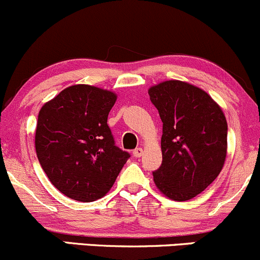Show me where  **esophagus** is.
I'll list each match as a JSON object with an SVG mask.
<instances>
[{"mask_svg":"<svg viewBox=\"0 0 260 260\" xmlns=\"http://www.w3.org/2000/svg\"><path fill=\"white\" fill-rule=\"evenodd\" d=\"M133 155L135 156V157H141V155H142L141 147H136V149L133 151Z\"/></svg>","mask_w":260,"mask_h":260,"instance_id":"esophagus-1","label":"esophagus"}]
</instances>
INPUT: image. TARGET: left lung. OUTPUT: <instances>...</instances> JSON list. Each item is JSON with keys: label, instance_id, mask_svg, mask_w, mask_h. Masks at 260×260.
Wrapping results in <instances>:
<instances>
[{"label": "left lung", "instance_id": "8db88e82", "mask_svg": "<svg viewBox=\"0 0 260 260\" xmlns=\"http://www.w3.org/2000/svg\"><path fill=\"white\" fill-rule=\"evenodd\" d=\"M162 121V164L152 172L171 200H191L219 175L227 155V120L206 91L180 80L149 89Z\"/></svg>", "mask_w": 260, "mask_h": 260}]
</instances>
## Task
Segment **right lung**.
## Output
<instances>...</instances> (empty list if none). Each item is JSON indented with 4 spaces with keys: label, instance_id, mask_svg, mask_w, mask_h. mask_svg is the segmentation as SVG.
Returning a JSON list of instances; mask_svg holds the SVG:
<instances>
[{
    "label": "right lung",
    "instance_id": "1",
    "mask_svg": "<svg viewBox=\"0 0 260 260\" xmlns=\"http://www.w3.org/2000/svg\"><path fill=\"white\" fill-rule=\"evenodd\" d=\"M111 91L72 85L42 107L36 152L52 185L72 200L93 202L108 193L130 153L115 145L108 125Z\"/></svg>",
    "mask_w": 260,
    "mask_h": 260
}]
</instances>
